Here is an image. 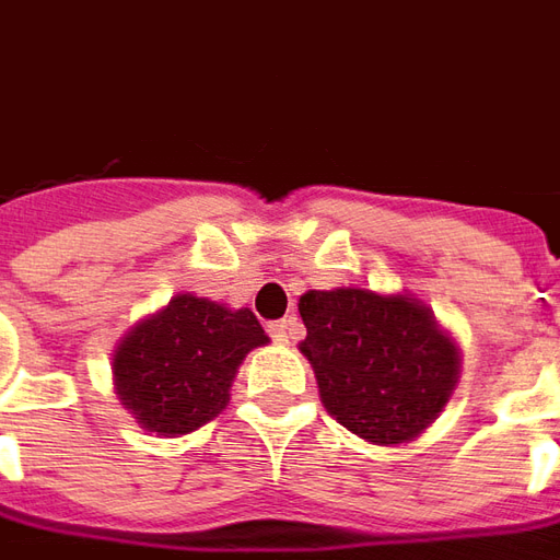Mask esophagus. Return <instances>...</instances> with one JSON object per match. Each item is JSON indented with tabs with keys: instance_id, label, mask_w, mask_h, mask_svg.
I'll use <instances>...</instances> for the list:
<instances>
[{
	"instance_id": "1",
	"label": "esophagus",
	"mask_w": 560,
	"mask_h": 560,
	"mask_svg": "<svg viewBox=\"0 0 560 560\" xmlns=\"http://www.w3.org/2000/svg\"><path fill=\"white\" fill-rule=\"evenodd\" d=\"M293 329H296V317H284V320H272L267 327V332L272 336L276 345H288V339L293 336Z\"/></svg>"
}]
</instances>
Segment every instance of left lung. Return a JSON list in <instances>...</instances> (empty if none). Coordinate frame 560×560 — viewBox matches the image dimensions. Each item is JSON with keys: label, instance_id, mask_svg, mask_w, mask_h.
<instances>
[{"label": "left lung", "instance_id": "left-lung-1", "mask_svg": "<svg viewBox=\"0 0 560 560\" xmlns=\"http://www.w3.org/2000/svg\"><path fill=\"white\" fill-rule=\"evenodd\" d=\"M320 401L348 432L408 444L438 420L458 384V348L411 293L365 288L300 296Z\"/></svg>", "mask_w": 560, "mask_h": 560}]
</instances>
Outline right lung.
<instances>
[{
	"mask_svg": "<svg viewBox=\"0 0 560 560\" xmlns=\"http://www.w3.org/2000/svg\"><path fill=\"white\" fill-rule=\"evenodd\" d=\"M252 308L176 293L114 351L116 396L147 432L179 438L215 420L245 353L267 345Z\"/></svg>",
	"mask_w": 560,
	"mask_h": 560,
	"instance_id": "right-lung-1",
	"label": "right lung"
}]
</instances>
